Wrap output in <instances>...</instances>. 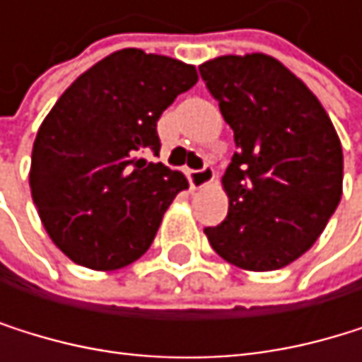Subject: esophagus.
I'll return each instance as SVG.
<instances>
[{"label": "esophagus", "mask_w": 362, "mask_h": 362, "mask_svg": "<svg viewBox=\"0 0 362 362\" xmlns=\"http://www.w3.org/2000/svg\"><path fill=\"white\" fill-rule=\"evenodd\" d=\"M215 180V169L213 167H204V169H197V171H189V182L193 189H204L208 187Z\"/></svg>", "instance_id": "1"}]
</instances>
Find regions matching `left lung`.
Wrapping results in <instances>:
<instances>
[{"mask_svg": "<svg viewBox=\"0 0 362 362\" xmlns=\"http://www.w3.org/2000/svg\"><path fill=\"white\" fill-rule=\"evenodd\" d=\"M199 74L234 130L228 215L204 228L230 265L274 272L306 254L343 193V149L315 93L267 54L219 56Z\"/></svg>", "mask_w": 362, "mask_h": 362, "instance_id": "8db88e82", "label": "left lung"}]
</instances>
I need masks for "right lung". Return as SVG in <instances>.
Here are the masks:
<instances>
[{"instance_id": "right-lung-1", "label": "right lung", "mask_w": 362, "mask_h": 362, "mask_svg": "<svg viewBox=\"0 0 362 362\" xmlns=\"http://www.w3.org/2000/svg\"><path fill=\"white\" fill-rule=\"evenodd\" d=\"M197 84L193 64L119 49L76 78L40 123L30 191L54 245L95 272L141 258L187 177L163 163L156 121Z\"/></svg>"}]
</instances>
